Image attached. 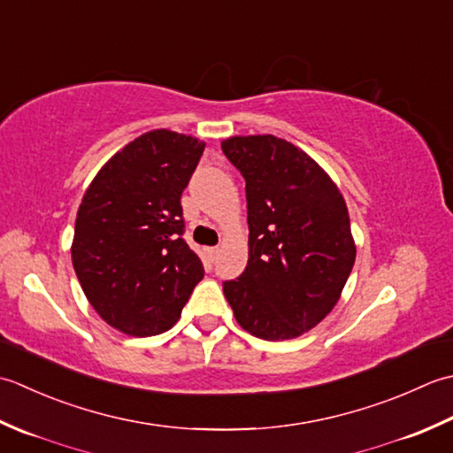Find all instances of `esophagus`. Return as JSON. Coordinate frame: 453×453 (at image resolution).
I'll use <instances>...</instances> for the list:
<instances>
[{
  "label": "esophagus",
  "mask_w": 453,
  "mask_h": 453,
  "mask_svg": "<svg viewBox=\"0 0 453 453\" xmlns=\"http://www.w3.org/2000/svg\"><path fill=\"white\" fill-rule=\"evenodd\" d=\"M205 254L209 257V262H215V257L219 254V248H205Z\"/></svg>",
  "instance_id": "obj_1"
}]
</instances>
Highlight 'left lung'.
Returning a JSON list of instances; mask_svg holds the SVG:
<instances>
[{
	"label": "left lung",
	"mask_w": 453,
	"mask_h": 453,
	"mask_svg": "<svg viewBox=\"0 0 453 453\" xmlns=\"http://www.w3.org/2000/svg\"><path fill=\"white\" fill-rule=\"evenodd\" d=\"M246 180L248 264L223 291L234 319L262 340L297 338L334 309L356 262L346 201L330 175L273 134L228 136Z\"/></svg>",
	"instance_id": "8db88e82"
}]
</instances>
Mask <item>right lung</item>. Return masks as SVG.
<instances>
[{"instance_id":"1","label":"right lung","mask_w":453,"mask_h":453,"mask_svg":"<svg viewBox=\"0 0 453 453\" xmlns=\"http://www.w3.org/2000/svg\"><path fill=\"white\" fill-rule=\"evenodd\" d=\"M205 142L168 128L136 136L101 165L81 197L72 264L109 326L144 338L181 317L203 264L181 238V193Z\"/></svg>"}]
</instances>
